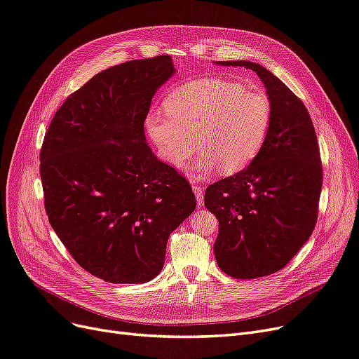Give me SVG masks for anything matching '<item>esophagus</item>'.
I'll return each mask as SVG.
<instances>
[{
  "instance_id": "1",
  "label": "esophagus",
  "mask_w": 359,
  "mask_h": 359,
  "mask_svg": "<svg viewBox=\"0 0 359 359\" xmlns=\"http://www.w3.org/2000/svg\"><path fill=\"white\" fill-rule=\"evenodd\" d=\"M193 193L196 194V199H198V206L203 205V190L199 186H193Z\"/></svg>"
}]
</instances>
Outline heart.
<instances>
[{
    "label": "heart",
    "instance_id": "heart-1",
    "mask_svg": "<svg viewBox=\"0 0 359 359\" xmlns=\"http://www.w3.org/2000/svg\"><path fill=\"white\" fill-rule=\"evenodd\" d=\"M165 107L166 114L151 112L145 119L160 158L181 169L199 147L203 175L219 168L224 173L245 169L264 148L273 121L264 93L227 79L190 81L169 94Z\"/></svg>",
    "mask_w": 359,
    "mask_h": 359
}]
</instances>
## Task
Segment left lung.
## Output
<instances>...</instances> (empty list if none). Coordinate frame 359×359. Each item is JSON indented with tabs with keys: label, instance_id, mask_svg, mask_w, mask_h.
Here are the masks:
<instances>
[{
	"label": "left lung",
	"instance_id": "1",
	"mask_svg": "<svg viewBox=\"0 0 359 359\" xmlns=\"http://www.w3.org/2000/svg\"><path fill=\"white\" fill-rule=\"evenodd\" d=\"M215 64L256 72L273 107L257 157L205 191V206L219 220L217 265L233 278L265 277L285 268L316 226L322 190L318 137L306 106L269 70L252 61Z\"/></svg>",
	"mask_w": 359,
	"mask_h": 359
}]
</instances>
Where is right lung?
<instances>
[{"mask_svg":"<svg viewBox=\"0 0 359 359\" xmlns=\"http://www.w3.org/2000/svg\"><path fill=\"white\" fill-rule=\"evenodd\" d=\"M173 73L169 55L97 73L67 97L43 140L52 229L76 262L109 283L158 276L169 235L196 208L187 180L154 156L144 132L151 100Z\"/></svg>","mask_w":359,"mask_h":359,"instance_id":"1","label":"right lung"}]
</instances>
